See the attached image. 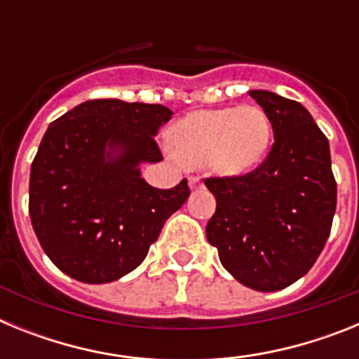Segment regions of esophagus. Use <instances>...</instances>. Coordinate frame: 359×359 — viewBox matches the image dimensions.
Wrapping results in <instances>:
<instances>
[{"label":"esophagus","instance_id":"34e87169","mask_svg":"<svg viewBox=\"0 0 359 359\" xmlns=\"http://www.w3.org/2000/svg\"><path fill=\"white\" fill-rule=\"evenodd\" d=\"M189 187H190V190H198V189H201V187H203L201 177H198V176H190V177H189Z\"/></svg>","mask_w":359,"mask_h":359}]
</instances>
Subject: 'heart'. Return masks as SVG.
Masks as SVG:
<instances>
[{
	"instance_id": "b5f03b06",
	"label": "heart",
	"mask_w": 359,
	"mask_h": 359,
	"mask_svg": "<svg viewBox=\"0 0 359 359\" xmlns=\"http://www.w3.org/2000/svg\"><path fill=\"white\" fill-rule=\"evenodd\" d=\"M269 140V116L252 104L192 111L169 129L170 149L180 160L228 177L255 169Z\"/></svg>"
}]
</instances>
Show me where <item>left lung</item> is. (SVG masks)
I'll list each match as a JSON object with an SVG mask.
<instances>
[{"mask_svg":"<svg viewBox=\"0 0 359 359\" xmlns=\"http://www.w3.org/2000/svg\"><path fill=\"white\" fill-rule=\"evenodd\" d=\"M248 93L269 116L275 144L252 172L205 180L217 201L207 239L237 282L269 293L302 278L322 253L336 182L329 140L309 111L271 91Z\"/></svg>","mask_w":359,"mask_h":359,"instance_id":"left-lung-1","label":"left lung"}]
</instances>
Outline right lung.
Instances as JSON below:
<instances>
[{"label": "right lung", "mask_w": 359, "mask_h": 359, "mask_svg": "<svg viewBox=\"0 0 359 359\" xmlns=\"http://www.w3.org/2000/svg\"><path fill=\"white\" fill-rule=\"evenodd\" d=\"M172 111L161 104L88 100L52 122L30 169L32 226L50 261L86 284H106L144 262L165 221L189 199L187 180L156 189L142 163Z\"/></svg>", "instance_id": "1"}]
</instances>
